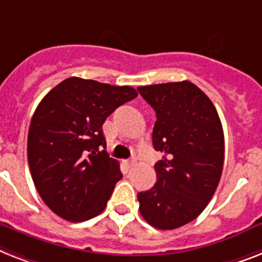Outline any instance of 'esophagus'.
Listing matches in <instances>:
<instances>
[{
    "label": "esophagus",
    "instance_id": "esophagus-1",
    "mask_svg": "<svg viewBox=\"0 0 262 262\" xmlns=\"http://www.w3.org/2000/svg\"><path fill=\"white\" fill-rule=\"evenodd\" d=\"M135 165V160H129V161H125V166L128 167V169H131V167Z\"/></svg>",
    "mask_w": 262,
    "mask_h": 262
}]
</instances>
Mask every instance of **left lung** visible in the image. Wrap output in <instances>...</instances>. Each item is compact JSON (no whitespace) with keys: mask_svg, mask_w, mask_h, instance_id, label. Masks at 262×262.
Returning a JSON list of instances; mask_svg holds the SVG:
<instances>
[{"mask_svg":"<svg viewBox=\"0 0 262 262\" xmlns=\"http://www.w3.org/2000/svg\"><path fill=\"white\" fill-rule=\"evenodd\" d=\"M156 111L152 146L165 156L154 167L157 183L138 193L148 225L173 230L202 214L223 169L225 137L212 101L189 81L139 86Z\"/></svg>","mask_w":262,"mask_h":262,"instance_id":"8db88e82","label":"left lung"}]
</instances>
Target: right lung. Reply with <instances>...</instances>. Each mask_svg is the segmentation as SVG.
Masks as SVG:
<instances>
[{
    "label": "right lung",
    "instance_id": "add662e5",
    "mask_svg": "<svg viewBox=\"0 0 262 262\" xmlns=\"http://www.w3.org/2000/svg\"><path fill=\"white\" fill-rule=\"evenodd\" d=\"M131 86L70 77L39 102L28 131L33 184L52 212L85 222L105 210L121 171L105 150L102 124L137 97Z\"/></svg>",
    "mask_w": 262,
    "mask_h": 262
}]
</instances>
